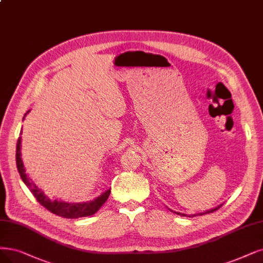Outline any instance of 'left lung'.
Segmentation results:
<instances>
[{"mask_svg":"<svg viewBox=\"0 0 263 263\" xmlns=\"http://www.w3.org/2000/svg\"><path fill=\"white\" fill-rule=\"evenodd\" d=\"M222 206V204H220L219 206H217V207H215V208H213V209H211V211H206L205 213H202V214H199V215H204V214H209V213H213V212H215V211H217V209L218 208H220V207H221ZM170 211H171V209H170ZM171 212H173V211H171ZM177 215H180V216H182V217H191L190 215H185V214H181V213H177V212H175ZM194 216H196V215H192V217H194Z\"/></svg>","mask_w":263,"mask_h":263,"instance_id":"obj_1","label":"left lung"}]
</instances>
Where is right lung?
I'll return each instance as SVG.
<instances>
[{"label":"right lung","mask_w":263,"mask_h":263,"mask_svg":"<svg viewBox=\"0 0 263 263\" xmlns=\"http://www.w3.org/2000/svg\"><path fill=\"white\" fill-rule=\"evenodd\" d=\"M30 112V110L25 114L24 120L26 115ZM22 135V133H20ZM16 164H17V170L19 172L20 177H22L23 181L28 186L29 190L34 195V197L37 199V202L44 206L47 211L50 213L55 214L57 216L64 217V218H70V219H77L81 217H87L91 216L99 211V208L106 203L108 199L111 190H107L103 192L100 196L93 199V201L89 202H83V203H67V202H61V201H51L48 198L44 192L36 186V184L28 178V175L26 174V168L24 166L23 160H22V137L18 138L17 141V148H16Z\"/></svg>","instance_id":"add662e5"}]
</instances>
